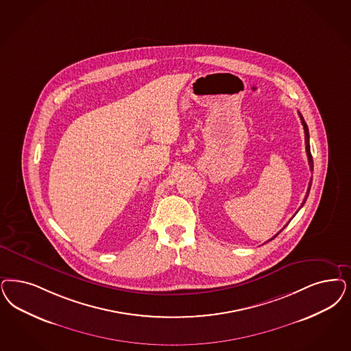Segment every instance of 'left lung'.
I'll list each match as a JSON object with an SVG mask.
<instances>
[{"mask_svg": "<svg viewBox=\"0 0 351 351\" xmlns=\"http://www.w3.org/2000/svg\"><path fill=\"white\" fill-rule=\"evenodd\" d=\"M300 114V118H301V121H302L303 130H304V143H306V153H307V158H308V165H310V169L311 171H314V160H313V156H311V150H310V133H308V127H307V124H306V121L303 119L302 114L301 112H298ZM311 184H313V179L310 180L308 182V188H307V193H306V197H304V199H303L302 207L304 205V202H306V199H307V197H308V193H310V189H311ZM300 207V208H301ZM280 233V232H278ZM278 234H275L271 240H274ZM271 240H268V241H271Z\"/></svg>", "mask_w": 351, "mask_h": 351, "instance_id": "8db88e82", "label": "left lung"}]
</instances>
